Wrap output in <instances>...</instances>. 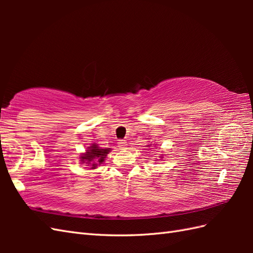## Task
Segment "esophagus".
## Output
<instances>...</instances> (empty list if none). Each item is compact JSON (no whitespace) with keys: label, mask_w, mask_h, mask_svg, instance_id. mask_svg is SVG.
Returning <instances> with one entry per match:
<instances>
[{"label":"esophagus","mask_w":253,"mask_h":253,"mask_svg":"<svg viewBox=\"0 0 253 253\" xmlns=\"http://www.w3.org/2000/svg\"><path fill=\"white\" fill-rule=\"evenodd\" d=\"M118 147L121 149H125L127 147V142L125 140H118Z\"/></svg>","instance_id":"esophagus-1"}]
</instances>
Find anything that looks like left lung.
Here are the masks:
<instances>
[{
    "label": "left lung",
    "mask_w": 253,
    "mask_h": 253,
    "mask_svg": "<svg viewBox=\"0 0 253 253\" xmlns=\"http://www.w3.org/2000/svg\"><path fill=\"white\" fill-rule=\"evenodd\" d=\"M148 147H151V143H150V144H148ZM162 159H163V154H161V155H160V161H161V160H162Z\"/></svg>",
    "instance_id": "obj_1"
}]
</instances>
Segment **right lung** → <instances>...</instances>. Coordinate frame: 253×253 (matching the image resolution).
<instances>
[{"label":"right lung","instance_id":"1","mask_svg":"<svg viewBox=\"0 0 253 253\" xmlns=\"http://www.w3.org/2000/svg\"><path fill=\"white\" fill-rule=\"evenodd\" d=\"M111 148H101L95 142L91 143V146L87 148L85 152L79 155L80 162L82 164H87L90 166L91 169H94L104 163V160L106 159L107 154L111 152Z\"/></svg>","mask_w":253,"mask_h":253}]
</instances>
